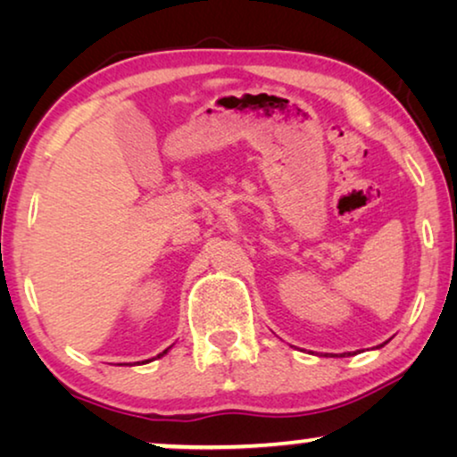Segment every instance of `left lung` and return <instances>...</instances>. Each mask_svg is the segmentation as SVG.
<instances>
[{"label": "left lung", "mask_w": 457, "mask_h": 457, "mask_svg": "<svg viewBox=\"0 0 457 457\" xmlns=\"http://www.w3.org/2000/svg\"><path fill=\"white\" fill-rule=\"evenodd\" d=\"M383 345H385V343H383ZM383 345H380V347H383Z\"/></svg>", "instance_id": "1"}]
</instances>
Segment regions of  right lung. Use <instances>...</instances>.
<instances>
[{"label":"right lung","instance_id":"1","mask_svg":"<svg viewBox=\"0 0 457 457\" xmlns=\"http://www.w3.org/2000/svg\"><path fill=\"white\" fill-rule=\"evenodd\" d=\"M166 352H168V349H166ZM166 352H162V353H160V355H164V353H166ZM160 355H158V358H160Z\"/></svg>","mask_w":457,"mask_h":457}]
</instances>
